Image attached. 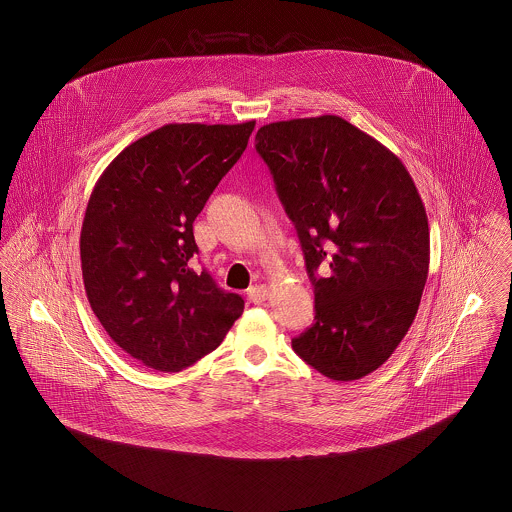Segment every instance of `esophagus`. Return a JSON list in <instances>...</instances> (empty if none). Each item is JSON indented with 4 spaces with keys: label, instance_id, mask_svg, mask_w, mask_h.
<instances>
[{
    "label": "esophagus",
    "instance_id": "esophagus-1",
    "mask_svg": "<svg viewBox=\"0 0 512 512\" xmlns=\"http://www.w3.org/2000/svg\"><path fill=\"white\" fill-rule=\"evenodd\" d=\"M268 286L267 284H257V286H251L249 290H247V297H249V301H253V303H263L265 299L268 297Z\"/></svg>",
    "mask_w": 512,
    "mask_h": 512
}]
</instances>
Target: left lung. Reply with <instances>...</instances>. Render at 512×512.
Wrapping results in <instances>:
<instances>
[{
	"label": "left lung",
	"mask_w": 512,
	"mask_h": 512,
	"mask_svg": "<svg viewBox=\"0 0 512 512\" xmlns=\"http://www.w3.org/2000/svg\"><path fill=\"white\" fill-rule=\"evenodd\" d=\"M255 147L272 172L315 286V324L293 351L336 382L384 365L413 324L430 265L424 203L401 159L351 122H270ZM327 268L317 277L316 268Z\"/></svg>",
	"instance_id": "left-lung-1"
}]
</instances>
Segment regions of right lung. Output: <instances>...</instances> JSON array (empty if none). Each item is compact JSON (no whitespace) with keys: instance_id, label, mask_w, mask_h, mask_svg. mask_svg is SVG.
I'll list each match as a JSON object with an SVG mask.
<instances>
[{"instance_id":"1","label":"right lung","mask_w":512,"mask_h":512,"mask_svg":"<svg viewBox=\"0 0 512 512\" xmlns=\"http://www.w3.org/2000/svg\"><path fill=\"white\" fill-rule=\"evenodd\" d=\"M253 128L165 124L124 147L92 190L80 232L84 290L109 338L147 368L194 365L244 313V299L190 259L195 217Z\"/></svg>"}]
</instances>
